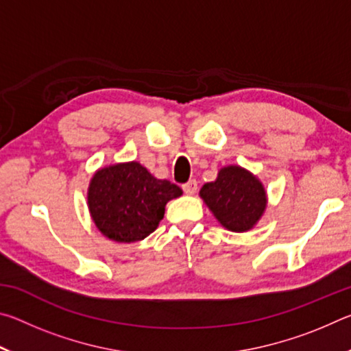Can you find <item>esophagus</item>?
<instances>
[{
  "mask_svg": "<svg viewBox=\"0 0 351 351\" xmlns=\"http://www.w3.org/2000/svg\"><path fill=\"white\" fill-rule=\"evenodd\" d=\"M197 189H198V182L195 181V180H190L189 182L182 184L184 193H187V195H193L195 192H197Z\"/></svg>",
  "mask_w": 351,
  "mask_h": 351,
  "instance_id": "esophagus-1",
  "label": "esophagus"
}]
</instances>
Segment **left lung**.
Wrapping results in <instances>:
<instances>
[{
	"instance_id": "obj_1",
	"label": "left lung",
	"mask_w": 351,
	"mask_h": 351,
	"mask_svg": "<svg viewBox=\"0 0 351 351\" xmlns=\"http://www.w3.org/2000/svg\"><path fill=\"white\" fill-rule=\"evenodd\" d=\"M199 197L213 217L232 232L252 229L266 209L263 184L240 165L223 167L215 181L201 187Z\"/></svg>"
}]
</instances>
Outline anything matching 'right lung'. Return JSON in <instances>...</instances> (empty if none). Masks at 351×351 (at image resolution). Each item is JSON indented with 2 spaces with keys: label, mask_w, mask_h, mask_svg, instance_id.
I'll return each mask as SVG.
<instances>
[{
  "label": "right lung",
  "mask_w": 351,
  "mask_h": 351,
  "mask_svg": "<svg viewBox=\"0 0 351 351\" xmlns=\"http://www.w3.org/2000/svg\"><path fill=\"white\" fill-rule=\"evenodd\" d=\"M181 195L176 184L158 180L139 162H121L94 173L88 187V209L106 239L134 243L158 228L165 204Z\"/></svg>",
  "instance_id": "obj_1"
}]
</instances>
